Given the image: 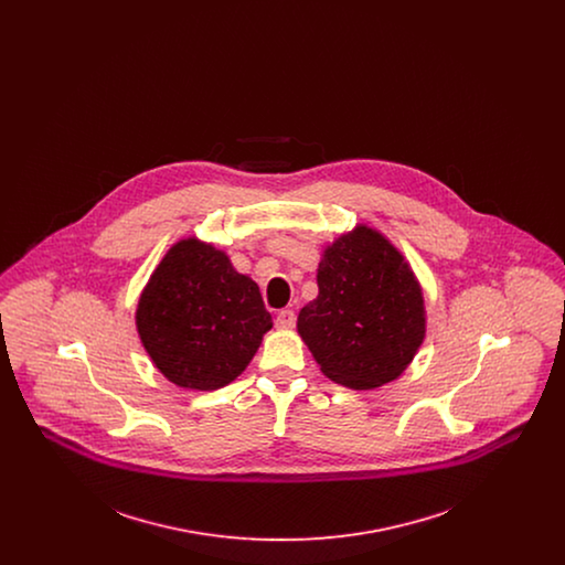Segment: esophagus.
<instances>
[{"mask_svg":"<svg viewBox=\"0 0 565 565\" xmlns=\"http://www.w3.org/2000/svg\"><path fill=\"white\" fill-rule=\"evenodd\" d=\"M295 311H290V309H284V311H279V313H277V320H275V326H277V328H281V330H288V328H295Z\"/></svg>","mask_w":565,"mask_h":565,"instance_id":"esophagus-1","label":"esophagus"}]
</instances>
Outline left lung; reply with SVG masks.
Wrapping results in <instances>:
<instances>
[{
  "label": "left lung",
  "instance_id": "8db88e82",
  "mask_svg": "<svg viewBox=\"0 0 565 565\" xmlns=\"http://www.w3.org/2000/svg\"><path fill=\"white\" fill-rule=\"evenodd\" d=\"M318 288L296 328L323 375L351 390L403 375L426 337L424 295L403 254L360 224L323 249Z\"/></svg>",
  "mask_w": 565,
  "mask_h": 565
}]
</instances>
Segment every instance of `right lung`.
<instances>
[{"instance_id": "obj_1", "label": "right lung", "mask_w": 565, "mask_h": 565, "mask_svg": "<svg viewBox=\"0 0 565 565\" xmlns=\"http://www.w3.org/2000/svg\"><path fill=\"white\" fill-rule=\"evenodd\" d=\"M135 323L162 375L201 392L242 375L273 328L256 281L194 237L164 254L139 296Z\"/></svg>"}]
</instances>
